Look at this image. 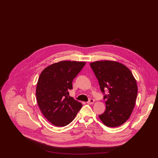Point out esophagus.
<instances>
[{
  "instance_id": "34e87169",
  "label": "esophagus",
  "mask_w": 158,
  "mask_h": 158,
  "mask_svg": "<svg viewBox=\"0 0 158 158\" xmlns=\"http://www.w3.org/2000/svg\"><path fill=\"white\" fill-rule=\"evenodd\" d=\"M94 102H95L94 99H90L87 102V104H89V105H92V104H94Z\"/></svg>"
}]
</instances>
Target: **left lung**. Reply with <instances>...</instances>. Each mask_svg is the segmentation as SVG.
<instances>
[{"mask_svg":"<svg viewBox=\"0 0 158 158\" xmlns=\"http://www.w3.org/2000/svg\"><path fill=\"white\" fill-rule=\"evenodd\" d=\"M90 66L101 90H108L104 96L106 110L99 118L107 127L120 126L130 118L135 106L138 90L135 78L127 67L118 61H96Z\"/></svg>","mask_w":158,"mask_h":158,"instance_id":"obj_1","label":"left lung"}]
</instances>
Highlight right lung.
<instances>
[{"instance_id": "1", "label": "right lung", "mask_w": 158, "mask_h": 158, "mask_svg": "<svg viewBox=\"0 0 158 158\" xmlns=\"http://www.w3.org/2000/svg\"><path fill=\"white\" fill-rule=\"evenodd\" d=\"M86 63L61 61L45 68L41 73L36 88L38 105L52 124L64 127L75 118L82 104L69 96L72 81Z\"/></svg>"}]
</instances>
